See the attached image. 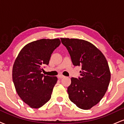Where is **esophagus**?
Returning <instances> with one entry per match:
<instances>
[{
    "label": "esophagus",
    "instance_id": "34e87169",
    "mask_svg": "<svg viewBox=\"0 0 124 124\" xmlns=\"http://www.w3.org/2000/svg\"><path fill=\"white\" fill-rule=\"evenodd\" d=\"M65 78V76H63V75H62V74H59V75H58V78L59 79H62V78Z\"/></svg>",
    "mask_w": 124,
    "mask_h": 124
}]
</instances>
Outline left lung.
<instances>
[{"instance_id":"8db88e82","label":"left lung","mask_w":124,"mask_h":124,"mask_svg":"<svg viewBox=\"0 0 124 124\" xmlns=\"http://www.w3.org/2000/svg\"><path fill=\"white\" fill-rule=\"evenodd\" d=\"M61 40L69 52L74 66H82L80 78H71L68 93L71 101L83 109H89L102 99L111 79L104 55L93 44L83 39Z\"/></svg>"}]
</instances>
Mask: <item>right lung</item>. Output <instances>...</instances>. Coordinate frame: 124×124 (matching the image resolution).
<instances>
[{
  "mask_svg": "<svg viewBox=\"0 0 124 124\" xmlns=\"http://www.w3.org/2000/svg\"><path fill=\"white\" fill-rule=\"evenodd\" d=\"M60 44L59 38L33 41L25 45L16 59L12 70L16 90L31 108H40L51 99L58 79L56 76H44L41 72Z\"/></svg>",
  "mask_w": 124,
  "mask_h": 124,
  "instance_id": "1",
  "label": "right lung"
}]
</instances>
